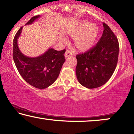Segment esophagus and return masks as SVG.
I'll return each instance as SVG.
<instances>
[{"label": "esophagus", "instance_id": "obj_1", "mask_svg": "<svg viewBox=\"0 0 134 134\" xmlns=\"http://www.w3.org/2000/svg\"><path fill=\"white\" fill-rule=\"evenodd\" d=\"M65 57H70L71 55H72V52L70 51L69 50H67L66 51V52H65Z\"/></svg>", "mask_w": 134, "mask_h": 134}]
</instances>
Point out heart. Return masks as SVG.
Here are the masks:
<instances>
[{"label":"heart","instance_id":"obj_1","mask_svg":"<svg viewBox=\"0 0 134 134\" xmlns=\"http://www.w3.org/2000/svg\"><path fill=\"white\" fill-rule=\"evenodd\" d=\"M69 33L74 37L73 41L75 48L80 51L85 52L94 46L99 34V29L94 23L80 22L72 26Z\"/></svg>","mask_w":134,"mask_h":134}]
</instances>
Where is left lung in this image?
Masks as SVG:
<instances>
[{
	"label": "left lung",
	"instance_id": "8db88e82",
	"mask_svg": "<svg viewBox=\"0 0 134 134\" xmlns=\"http://www.w3.org/2000/svg\"><path fill=\"white\" fill-rule=\"evenodd\" d=\"M103 25V35L95 46L76 56L77 80L82 86L89 89L106 83L118 64L119 51L118 38L106 23Z\"/></svg>",
	"mask_w": 134,
	"mask_h": 134
}]
</instances>
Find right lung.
<instances>
[{
    "mask_svg": "<svg viewBox=\"0 0 134 134\" xmlns=\"http://www.w3.org/2000/svg\"><path fill=\"white\" fill-rule=\"evenodd\" d=\"M33 16L26 23L31 25L40 18ZM21 27L15 35L13 44V59L20 75L30 85L39 89L46 88L54 83L65 61V50L56 51L49 48L40 56L30 57L23 54L18 46V39L21 35Z\"/></svg>",
    "mask_w": 134,
    "mask_h": 134,
    "instance_id": "add662e5",
    "label": "right lung"
}]
</instances>
